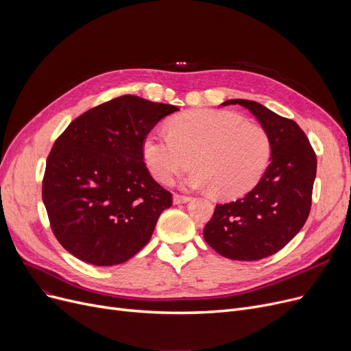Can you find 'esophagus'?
Listing matches in <instances>:
<instances>
[{"mask_svg":"<svg viewBox=\"0 0 351 351\" xmlns=\"http://www.w3.org/2000/svg\"><path fill=\"white\" fill-rule=\"evenodd\" d=\"M191 200L189 196H182V195H173V204L180 205V204H188Z\"/></svg>","mask_w":351,"mask_h":351,"instance_id":"34e87169","label":"esophagus"}]
</instances>
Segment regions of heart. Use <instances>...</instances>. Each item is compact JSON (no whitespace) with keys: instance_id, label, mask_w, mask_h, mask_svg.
Instances as JSON below:
<instances>
[{"instance_id":"b5f03b06","label":"heart","mask_w":351,"mask_h":351,"mask_svg":"<svg viewBox=\"0 0 351 351\" xmlns=\"http://www.w3.org/2000/svg\"><path fill=\"white\" fill-rule=\"evenodd\" d=\"M152 176L169 182L193 171L186 185L209 189L219 199H234L252 191L263 176L271 155L267 132L259 125L226 110L200 109L169 122L168 134L151 132L142 143Z\"/></svg>"}]
</instances>
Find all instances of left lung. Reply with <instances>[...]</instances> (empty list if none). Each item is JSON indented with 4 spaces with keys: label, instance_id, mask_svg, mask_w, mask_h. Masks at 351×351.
Wrapping results in <instances>:
<instances>
[{
    "label": "left lung",
    "instance_id": "left-lung-1",
    "mask_svg": "<svg viewBox=\"0 0 351 351\" xmlns=\"http://www.w3.org/2000/svg\"><path fill=\"white\" fill-rule=\"evenodd\" d=\"M228 105H241L259 121L270 139V165L259 183L242 199L216 205L204 237L228 259L261 261L283 249L306 223L317 159L294 121L249 99H228L222 104Z\"/></svg>",
    "mask_w": 351,
    "mask_h": 351
}]
</instances>
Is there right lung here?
<instances>
[{
  "mask_svg": "<svg viewBox=\"0 0 351 351\" xmlns=\"http://www.w3.org/2000/svg\"><path fill=\"white\" fill-rule=\"evenodd\" d=\"M176 110L123 95L86 110L55 141L43 200L55 237L77 259L114 266L149 242L172 195L146 169L142 143Z\"/></svg>",
  "mask_w": 351,
  "mask_h": 351,
  "instance_id": "obj_1",
  "label": "right lung"
}]
</instances>
